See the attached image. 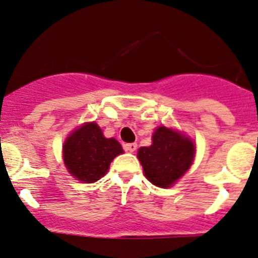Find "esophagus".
<instances>
[{
	"label": "esophagus",
	"mask_w": 258,
	"mask_h": 258,
	"mask_svg": "<svg viewBox=\"0 0 258 258\" xmlns=\"http://www.w3.org/2000/svg\"><path fill=\"white\" fill-rule=\"evenodd\" d=\"M136 148H137V144H135V142L124 145V150L128 151V152H135V151H136Z\"/></svg>",
	"instance_id": "34e87169"
}]
</instances>
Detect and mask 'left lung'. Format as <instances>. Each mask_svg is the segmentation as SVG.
Listing matches in <instances>:
<instances>
[{
	"instance_id": "obj_1",
	"label": "left lung",
	"mask_w": 258,
	"mask_h": 258,
	"mask_svg": "<svg viewBox=\"0 0 258 258\" xmlns=\"http://www.w3.org/2000/svg\"><path fill=\"white\" fill-rule=\"evenodd\" d=\"M195 156V145L178 132L161 126L152 136L150 147L139 150L145 176L158 187H170L184 175Z\"/></svg>"
}]
</instances>
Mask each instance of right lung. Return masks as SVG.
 I'll return each mask as SVG.
<instances>
[{
	"mask_svg": "<svg viewBox=\"0 0 258 258\" xmlns=\"http://www.w3.org/2000/svg\"><path fill=\"white\" fill-rule=\"evenodd\" d=\"M122 152L116 140L106 139L100 127L91 122L70 135L63 146V160L74 177L91 183L105 176L113 158Z\"/></svg>",
	"mask_w": 258,
	"mask_h": 258,
	"instance_id": "obj_1",
	"label": "right lung"
}]
</instances>
